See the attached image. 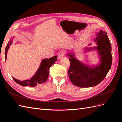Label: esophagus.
Here are the masks:
<instances>
[{"label": "esophagus", "instance_id": "esophagus-1", "mask_svg": "<svg viewBox=\"0 0 122 122\" xmlns=\"http://www.w3.org/2000/svg\"><path fill=\"white\" fill-rule=\"evenodd\" d=\"M64 55H65V52L64 51H61V52L59 53L58 55V58H62L64 56Z\"/></svg>", "mask_w": 122, "mask_h": 122}]
</instances>
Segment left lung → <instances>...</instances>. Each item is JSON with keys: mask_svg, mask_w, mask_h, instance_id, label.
I'll return each mask as SVG.
<instances>
[{"mask_svg": "<svg viewBox=\"0 0 122 122\" xmlns=\"http://www.w3.org/2000/svg\"><path fill=\"white\" fill-rule=\"evenodd\" d=\"M96 36L95 42L97 46L85 48L86 51H98L100 61L96 66L84 64L75 58L74 52L67 54L70 58V66L68 72L69 78L76 86L89 87L97 86L104 79L111 68L112 46L107 33L100 30Z\"/></svg>", "mask_w": 122, "mask_h": 122, "instance_id": "8db88e82", "label": "left lung"}]
</instances>
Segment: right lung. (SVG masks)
<instances>
[{
  "label": "right lung",
  "mask_w": 122,
  "mask_h": 122,
  "mask_svg": "<svg viewBox=\"0 0 122 122\" xmlns=\"http://www.w3.org/2000/svg\"><path fill=\"white\" fill-rule=\"evenodd\" d=\"M13 40H11L8 42V45L6 46L5 50V61L6 60V56L8 51L10 48V45L12 44ZM57 61V56H54L50 58H45L42 60L41 65L35 74L30 79L20 81L12 77L15 81L22 86H31L34 87L40 84L45 83L48 78L49 74V69L55 62Z\"/></svg>",
  "instance_id": "1"
}]
</instances>
